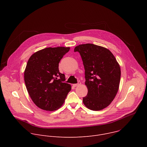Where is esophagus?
<instances>
[{"instance_id": "esophagus-1", "label": "esophagus", "mask_w": 147, "mask_h": 147, "mask_svg": "<svg viewBox=\"0 0 147 147\" xmlns=\"http://www.w3.org/2000/svg\"><path fill=\"white\" fill-rule=\"evenodd\" d=\"M81 84V82H78L77 84H73V86L76 87H77L78 86H80Z\"/></svg>"}]
</instances>
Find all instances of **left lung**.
Returning <instances> with one entry per match:
<instances>
[{"label": "left lung", "instance_id": "obj_1", "mask_svg": "<svg viewBox=\"0 0 147 147\" xmlns=\"http://www.w3.org/2000/svg\"><path fill=\"white\" fill-rule=\"evenodd\" d=\"M74 51L80 53L85 69L88 94L84 104L92 111L105 108L119 87L121 71L115 57L109 49L92 44L79 45Z\"/></svg>", "mask_w": 147, "mask_h": 147}]
</instances>
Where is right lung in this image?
<instances>
[{
    "instance_id": "1",
    "label": "right lung",
    "mask_w": 147,
    "mask_h": 147,
    "mask_svg": "<svg viewBox=\"0 0 147 147\" xmlns=\"http://www.w3.org/2000/svg\"><path fill=\"white\" fill-rule=\"evenodd\" d=\"M69 50V47L47 48L30 57L24 81L31 99L38 108L53 111L64 103L71 87L64 82L65 76L59 72V63Z\"/></svg>"
}]
</instances>
